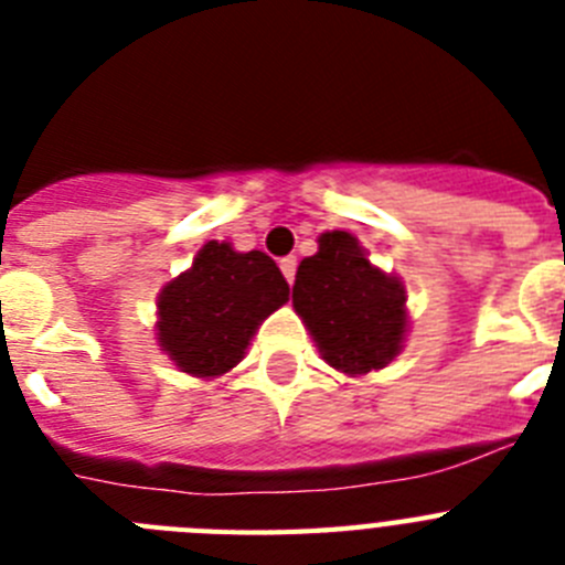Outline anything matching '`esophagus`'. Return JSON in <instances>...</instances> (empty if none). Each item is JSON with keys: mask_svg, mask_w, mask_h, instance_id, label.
<instances>
[{"mask_svg": "<svg viewBox=\"0 0 565 565\" xmlns=\"http://www.w3.org/2000/svg\"><path fill=\"white\" fill-rule=\"evenodd\" d=\"M279 268H282L288 282H294V277H297V257H282L279 259Z\"/></svg>", "mask_w": 565, "mask_h": 565, "instance_id": "1", "label": "esophagus"}]
</instances>
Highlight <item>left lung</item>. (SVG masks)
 <instances>
[{
	"mask_svg": "<svg viewBox=\"0 0 565 565\" xmlns=\"http://www.w3.org/2000/svg\"><path fill=\"white\" fill-rule=\"evenodd\" d=\"M294 308L322 359L342 373L379 371L402 348L404 288L373 268L348 232H326L319 252L299 263Z\"/></svg>",
	"mask_w": 565,
	"mask_h": 565,
	"instance_id": "1",
	"label": "left lung"
}]
</instances>
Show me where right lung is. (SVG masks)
<instances>
[{"label": "right lung", "instance_id": "right-lung-1", "mask_svg": "<svg viewBox=\"0 0 565 565\" xmlns=\"http://www.w3.org/2000/svg\"><path fill=\"white\" fill-rule=\"evenodd\" d=\"M286 299L288 282L268 254H239L212 239L158 297V339L181 371L221 376L243 359L254 328Z\"/></svg>", "mask_w": 565, "mask_h": 565}]
</instances>
